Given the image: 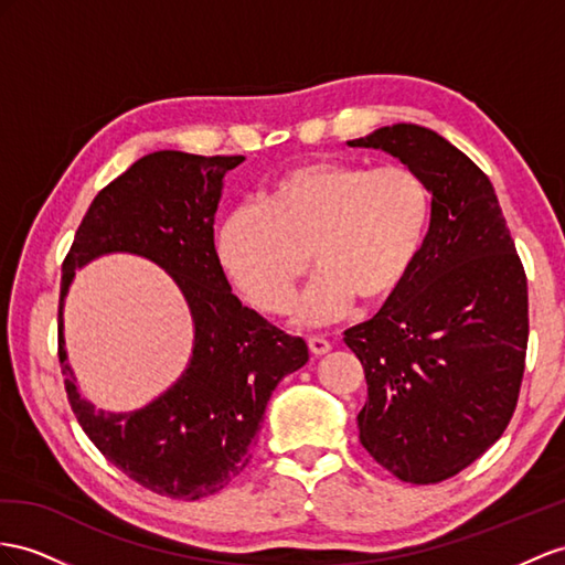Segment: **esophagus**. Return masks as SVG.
<instances>
[{"label":"esophagus","instance_id":"esophagus-1","mask_svg":"<svg viewBox=\"0 0 565 565\" xmlns=\"http://www.w3.org/2000/svg\"><path fill=\"white\" fill-rule=\"evenodd\" d=\"M308 345H310V353L315 355H324L331 349V343L324 337H308Z\"/></svg>","mask_w":565,"mask_h":565}]
</instances>
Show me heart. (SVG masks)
I'll return each mask as SVG.
<instances>
[{
  "label": "heart",
  "instance_id": "b5f03b06",
  "mask_svg": "<svg viewBox=\"0 0 565 565\" xmlns=\"http://www.w3.org/2000/svg\"><path fill=\"white\" fill-rule=\"evenodd\" d=\"M431 222L425 181L406 167L372 169L345 159H310L284 169L263 205L231 212L216 234L228 279L265 312H281L294 284L320 274L294 302L300 324H324L380 306L408 281Z\"/></svg>",
  "mask_w": 565,
  "mask_h": 565
}]
</instances>
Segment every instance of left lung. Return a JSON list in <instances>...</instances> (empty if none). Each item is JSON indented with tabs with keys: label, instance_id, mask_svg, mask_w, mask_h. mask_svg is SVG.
Here are the masks:
<instances>
[{
	"label": "left lung",
	"instance_id": "obj_1",
	"mask_svg": "<svg viewBox=\"0 0 565 565\" xmlns=\"http://www.w3.org/2000/svg\"><path fill=\"white\" fill-rule=\"evenodd\" d=\"M398 157L431 193L423 253L401 291L343 341L367 380L360 444L411 484H437L509 427L527 353V277L487 173L415 124L349 140Z\"/></svg>",
	"mask_w": 565,
	"mask_h": 565
}]
</instances>
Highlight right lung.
<instances>
[{
	"label": "right lung",
	"instance_id": "add662e5",
	"mask_svg": "<svg viewBox=\"0 0 565 565\" xmlns=\"http://www.w3.org/2000/svg\"><path fill=\"white\" fill-rule=\"evenodd\" d=\"M241 154H145L97 193L62 265L60 365L78 425L109 462L159 497L195 501L248 466L267 401L308 363V345L245 308L214 250L224 173ZM107 252H134L169 270L196 324L194 358L167 395L134 414L95 412L65 363L61 308L73 271Z\"/></svg>",
	"mask_w": 565,
	"mask_h": 565
}]
</instances>
